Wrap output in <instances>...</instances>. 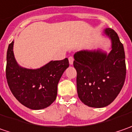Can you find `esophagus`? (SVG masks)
I'll list each match as a JSON object with an SVG mask.
<instances>
[{
  "mask_svg": "<svg viewBox=\"0 0 132 132\" xmlns=\"http://www.w3.org/2000/svg\"><path fill=\"white\" fill-rule=\"evenodd\" d=\"M69 59V63H70V64H73V61H74V59L73 56H70L68 58Z\"/></svg>",
  "mask_w": 132,
  "mask_h": 132,
  "instance_id": "esophagus-1",
  "label": "esophagus"
}]
</instances>
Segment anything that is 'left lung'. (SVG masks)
<instances>
[{
    "mask_svg": "<svg viewBox=\"0 0 132 132\" xmlns=\"http://www.w3.org/2000/svg\"><path fill=\"white\" fill-rule=\"evenodd\" d=\"M104 34L112 42L108 54L101 49L74 54L78 96L85 105L95 108L106 106L116 98L126 74L124 48L118 34L109 28Z\"/></svg>",
    "mask_w": 132,
    "mask_h": 132,
    "instance_id": "left-lung-1",
    "label": "left lung"
}]
</instances>
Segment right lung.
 Here are the masks:
<instances>
[{"label":"right lung","instance_id":"add662e5","mask_svg":"<svg viewBox=\"0 0 132 132\" xmlns=\"http://www.w3.org/2000/svg\"><path fill=\"white\" fill-rule=\"evenodd\" d=\"M13 45L12 41L6 54V76L10 90L20 104L29 109L48 107L56 98L57 85L69 67L68 59L51 61L38 69L25 68L16 62Z\"/></svg>","mask_w":132,"mask_h":132}]
</instances>
